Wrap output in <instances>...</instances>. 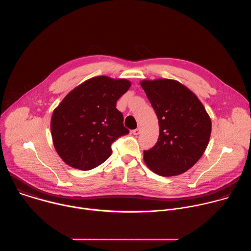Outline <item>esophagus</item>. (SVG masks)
I'll use <instances>...</instances> for the list:
<instances>
[{
	"mask_svg": "<svg viewBox=\"0 0 251 251\" xmlns=\"http://www.w3.org/2000/svg\"><path fill=\"white\" fill-rule=\"evenodd\" d=\"M132 133H133L134 135H139V134L141 133V128H137V129L133 130V131H132Z\"/></svg>",
	"mask_w": 251,
	"mask_h": 251,
	"instance_id": "obj_1",
	"label": "esophagus"
}]
</instances>
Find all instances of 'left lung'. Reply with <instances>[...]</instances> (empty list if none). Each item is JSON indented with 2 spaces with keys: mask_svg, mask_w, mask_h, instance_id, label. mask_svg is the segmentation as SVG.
Returning <instances> with one entry per match:
<instances>
[{
  "mask_svg": "<svg viewBox=\"0 0 251 251\" xmlns=\"http://www.w3.org/2000/svg\"><path fill=\"white\" fill-rule=\"evenodd\" d=\"M140 84L160 127L156 145L144 151V162L157 175H181L205 151L211 132L210 118L199 98L178 81L143 80Z\"/></svg>",
  "mask_w": 251,
  "mask_h": 251,
  "instance_id": "obj_1",
  "label": "left lung"
}]
</instances>
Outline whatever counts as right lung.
Returning a JSON list of instances; mask_svg holds the SVG:
<instances>
[{"label":"right lung","mask_w":251,"mask_h":251,"mask_svg":"<svg viewBox=\"0 0 251 251\" xmlns=\"http://www.w3.org/2000/svg\"><path fill=\"white\" fill-rule=\"evenodd\" d=\"M130 86L126 79L96 76L71 90L54 109L53 145L68 166L88 171L110 157L112 143L129 133L116 102Z\"/></svg>","instance_id":"1"}]
</instances>
